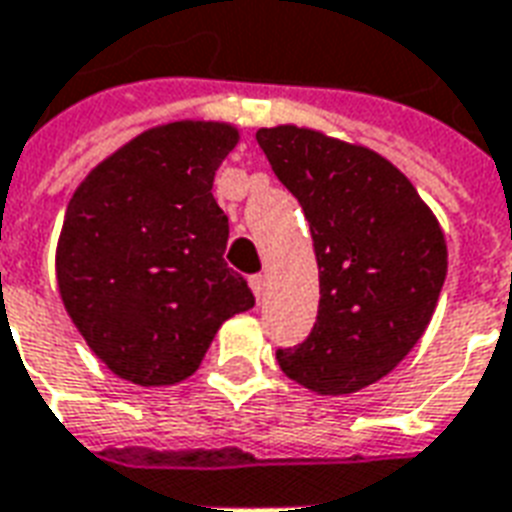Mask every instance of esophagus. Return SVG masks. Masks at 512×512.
Returning <instances> with one entry per match:
<instances>
[{
  "label": "esophagus",
  "instance_id": "1",
  "mask_svg": "<svg viewBox=\"0 0 512 512\" xmlns=\"http://www.w3.org/2000/svg\"><path fill=\"white\" fill-rule=\"evenodd\" d=\"M249 287H252V293L257 295V301L266 295V276L263 274H255V276H249Z\"/></svg>",
  "mask_w": 512,
  "mask_h": 512
}]
</instances>
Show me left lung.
<instances>
[{
	"label": "left lung",
	"instance_id": "left-lung-1",
	"mask_svg": "<svg viewBox=\"0 0 512 512\" xmlns=\"http://www.w3.org/2000/svg\"><path fill=\"white\" fill-rule=\"evenodd\" d=\"M255 138L304 208L320 268L317 323L304 344L276 350L279 369L320 396L358 393L429 328L448 274L445 233L377 151L295 124Z\"/></svg>",
	"mask_w": 512,
	"mask_h": 512
}]
</instances>
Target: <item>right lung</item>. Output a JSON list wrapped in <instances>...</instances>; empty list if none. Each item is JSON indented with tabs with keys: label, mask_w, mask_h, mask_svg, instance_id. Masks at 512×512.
Segmentation results:
<instances>
[{
	"label": "right lung",
	"mask_w": 512,
	"mask_h": 512,
	"mask_svg": "<svg viewBox=\"0 0 512 512\" xmlns=\"http://www.w3.org/2000/svg\"><path fill=\"white\" fill-rule=\"evenodd\" d=\"M225 121L140 132L78 184L56 246L62 304L116 377L143 388L198 372L219 325L255 306L225 263L227 217L211 195L236 149Z\"/></svg>",
	"instance_id": "add662e5"
}]
</instances>
